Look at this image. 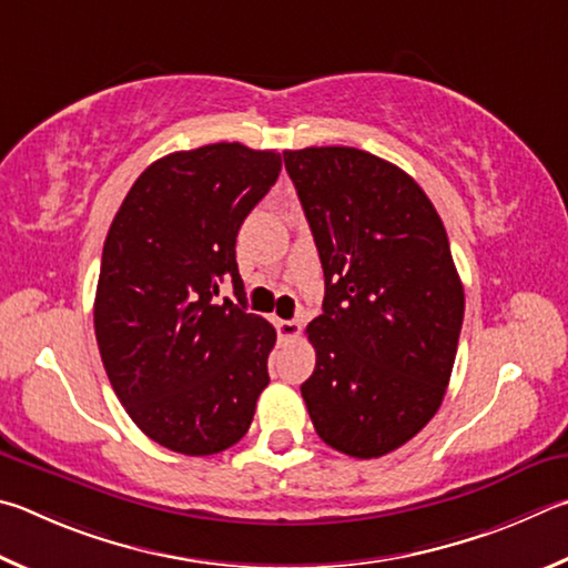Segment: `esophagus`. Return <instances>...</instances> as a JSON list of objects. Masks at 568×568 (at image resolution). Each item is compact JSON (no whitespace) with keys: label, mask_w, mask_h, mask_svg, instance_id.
<instances>
[{"label":"esophagus","mask_w":568,"mask_h":568,"mask_svg":"<svg viewBox=\"0 0 568 568\" xmlns=\"http://www.w3.org/2000/svg\"><path fill=\"white\" fill-rule=\"evenodd\" d=\"M276 334H278V339H282V342L296 339V336L302 334V324L296 320H278L276 322Z\"/></svg>","instance_id":"34e87169"}]
</instances>
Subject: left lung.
Masks as SVG:
<instances>
[{"mask_svg": "<svg viewBox=\"0 0 568 568\" xmlns=\"http://www.w3.org/2000/svg\"><path fill=\"white\" fill-rule=\"evenodd\" d=\"M324 268V312L302 384L316 434L376 459L439 412L464 322V286L429 196L399 166L354 146L284 152Z\"/></svg>", "mask_w": 568, "mask_h": 568, "instance_id": "obj_1", "label": "left lung"}]
</instances>
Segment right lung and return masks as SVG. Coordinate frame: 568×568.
Returning a JSON list of instances; mask_svg holds the SVG:
<instances>
[{"mask_svg": "<svg viewBox=\"0 0 568 568\" xmlns=\"http://www.w3.org/2000/svg\"><path fill=\"white\" fill-rule=\"evenodd\" d=\"M282 172L272 149L239 142L149 164L109 226L94 300L99 354L149 439L209 456L248 432L268 384L274 326L246 312L236 234ZM232 281L239 305H214Z\"/></svg>", "mask_w": 568, "mask_h": 568, "instance_id": "1", "label": "right lung"}]
</instances>
